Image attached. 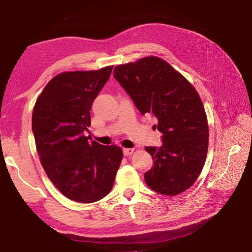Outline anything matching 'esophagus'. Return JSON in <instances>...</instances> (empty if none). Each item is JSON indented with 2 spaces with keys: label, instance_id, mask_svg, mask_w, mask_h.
<instances>
[{
  "label": "esophagus",
  "instance_id": "obj_1",
  "mask_svg": "<svg viewBox=\"0 0 252 252\" xmlns=\"http://www.w3.org/2000/svg\"><path fill=\"white\" fill-rule=\"evenodd\" d=\"M133 151H134L133 148H124V149H123V154H124V156L128 157V156L132 155Z\"/></svg>",
  "mask_w": 252,
  "mask_h": 252
}]
</instances>
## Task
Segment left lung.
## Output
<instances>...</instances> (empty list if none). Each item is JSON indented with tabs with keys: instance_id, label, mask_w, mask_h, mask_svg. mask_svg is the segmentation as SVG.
Returning <instances> with one entry per match:
<instances>
[{
	"instance_id": "1",
	"label": "left lung",
	"mask_w": 252,
	"mask_h": 252,
	"mask_svg": "<svg viewBox=\"0 0 252 252\" xmlns=\"http://www.w3.org/2000/svg\"><path fill=\"white\" fill-rule=\"evenodd\" d=\"M113 77L142 114L158 119L155 127L163 133L161 147H145L155 163L144 175L146 184L164 195L184 192L200 175L208 150L207 116L197 91L155 56L116 66Z\"/></svg>"
}]
</instances>
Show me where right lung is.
<instances>
[{
  "label": "right lung",
  "instance_id": "1",
  "mask_svg": "<svg viewBox=\"0 0 252 252\" xmlns=\"http://www.w3.org/2000/svg\"><path fill=\"white\" fill-rule=\"evenodd\" d=\"M112 68L59 73L33 107L32 131L43 168L61 193L78 203L107 195L123 158L117 145L105 146L83 134L90 126L91 106Z\"/></svg>",
  "mask_w": 252,
  "mask_h": 252
}]
</instances>
